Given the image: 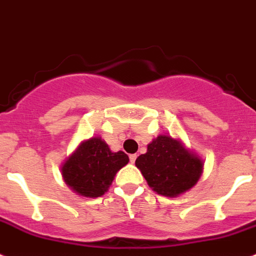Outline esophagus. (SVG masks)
<instances>
[{"label":"esophagus","mask_w":256,"mask_h":256,"mask_svg":"<svg viewBox=\"0 0 256 256\" xmlns=\"http://www.w3.org/2000/svg\"><path fill=\"white\" fill-rule=\"evenodd\" d=\"M128 158H130V162L131 163H135V160H136L138 156H136V154H130V156H128Z\"/></svg>","instance_id":"esophagus-1"}]
</instances>
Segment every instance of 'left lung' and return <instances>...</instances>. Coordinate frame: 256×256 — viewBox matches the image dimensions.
<instances>
[{
    "mask_svg": "<svg viewBox=\"0 0 256 256\" xmlns=\"http://www.w3.org/2000/svg\"><path fill=\"white\" fill-rule=\"evenodd\" d=\"M135 164L148 185L164 196H177L198 182L202 162L188 153L178 140L160 135L148 145L146 153L136 158Z\"/></svg>",
    "mask_w": 256,
    "mask_h": 256,
    "instance_id": "obj_1",
    "label": "left lung"
}]
</instances>
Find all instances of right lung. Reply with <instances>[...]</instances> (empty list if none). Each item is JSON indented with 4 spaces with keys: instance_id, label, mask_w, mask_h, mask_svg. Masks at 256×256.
<instances>
[{
    "instance_id": "1",
    "label": "right lung",
    "mask_w": 256,
    "mask_h": 256,
    "mask_svg": "<svg viewBox=\"0 0 256 256\" xmlns=\"http://www.w3.org/2000/svg\"><path fill=\"white\" fill-rule=\"evenodd\" d=\"M128 162V154L121 150L114 153L100 138H92L82 142L62 166V176L78 194L98 198L108 190L116 172Z\"/></svg>"
}]
</instances>
